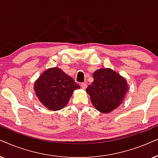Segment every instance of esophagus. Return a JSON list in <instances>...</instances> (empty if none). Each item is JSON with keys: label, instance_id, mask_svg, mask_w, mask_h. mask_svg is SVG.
Here are the masks:
<instances>
[{"label": "esophagus", "instance_id": "1", "mask_svg": "<svg viewBox=\"0 0 158 158\" xmlns=\"http://www.w3.org/2000/svg\"><path fill=\"white\" fill-rule=\"evenodd\" d=\"M87 83H85V82H84V83H81V87L82 89H86L87 88Z\"/></svg>", "mask_w": 158, "mask_h": 158}]
</instances>
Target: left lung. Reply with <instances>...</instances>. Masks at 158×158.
<instances>
[{
  "label": "left lung",
  "instance_id": "left-lung-1",
  "mask_svg": "<svg viewBox=\"0 0 158 158\" xmlns=\"http://www.w3.org/2000/svg\"><path fill=\"white\" fill-rule=\"evenodd\" d=\"M86 92L94 107L101 113H110L123 103L129 89L126 79L111 69H98Z\"/></svg>",
  "mask_w": 158,
  "mask_h": 158
}]
</instances>
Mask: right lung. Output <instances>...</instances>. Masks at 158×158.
<instances>
[{"label":"right lung","instance_id":"1","mask_svg":"<svg viewBox=\"0 0 158 158\" xmlns=\"http://www.w3.org/2000/svg\"><path fill=\"white\" fill-rule=\"evenodd\" d=\"M79 85L57 67L49 68L35 80L33 89L39 101L51 111L63 109Z\"/></svg>","mask_w":158,"mask_h":158}]
</instances>
